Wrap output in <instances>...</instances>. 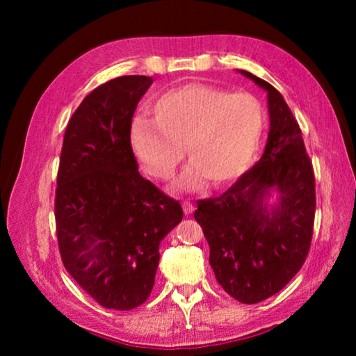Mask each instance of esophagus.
<instances>
[{"instance_id":"esophagus-1","label":"esophagus","mask_w":356,"mask_h":356,"mask_svg":"<svg viewBox=\"0 0 356 356\" xmlns=\"http://www.w3.org/2000/svg\"><path fill=\"white\" fill-rule=\"evenodd\" d=\"M182 207H184V213H185L186 216L195 212V206H193V204L188 202V201H185V202L182 204Z\"/></svg>"}]
</instances>
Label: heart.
I'll return each instance as SVG.
<instances>
[{"instance_id": "obj_1", "label": "heart", "mask_w": 356, "mask_h": 356, "mask_svg": "<svg viewBox=\"0 0 356 356\" xmlns=\"http://www.w3.org/2000/svg\"><path fill=\"white\" fill-rule=\"evenodd\" d=\"M152 118L138 116L130 144L144 171L168 179L184 159L193 161L177 188L195 190L206 177L226 185L248 171L261 143L265 111L254 95L212 84L188 83L160 94L150 104Z\"/></svg>"}]
</instances>
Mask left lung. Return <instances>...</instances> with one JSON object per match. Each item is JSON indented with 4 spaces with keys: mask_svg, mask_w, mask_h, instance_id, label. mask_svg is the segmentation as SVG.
Segmentation results:
<instances>
[{
    "mask_svg": "<svg viewBox=\"0 0 356 356\" xmlns=\"http://www.w3.org/2000/svg\"><path fill=\"white\" fill-rule=\"evenodd\" d=\"M237 72L267 92V144L261 160L231 188L197 201L195 220L209 242L216 281L231 297L254 305L280 292L308 256L316 184L284 97L251 72Z\"/></svg>",
    "mask_w": 356,
    "mask_h": 356,
    "instance_id": "8db88e82",
    "label": "left lung"
}]
</instances>
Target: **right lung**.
<instances>
[{
  "mask_svg": "<svg viewBox=\"0 0 356 356\" xmlns=\"http://www.w3.org/2000/svg\"><path fill=\"white\" fill-rule=\"evenodd\" d=\"M152 76L127 75L88 94L65 129L55 201L64 267L108 309L147 300L159 246L182 207L138 172L131 118Z\"/></svg>",
  "mask_w": 356,
  "mask_h": 356,
  "instance_id": "obj_1",
  "label": "right lung"
}]
</instances>
